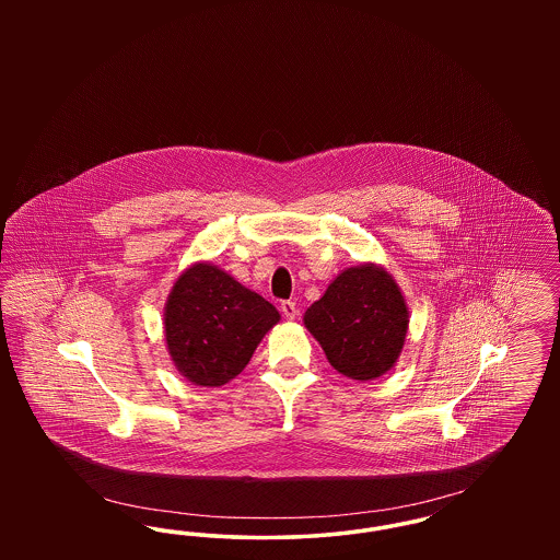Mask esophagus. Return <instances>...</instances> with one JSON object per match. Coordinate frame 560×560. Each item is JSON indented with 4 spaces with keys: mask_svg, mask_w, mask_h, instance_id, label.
<instances>
[{
    "mask_svg": "<svg viewBox=\"0 0 560 560\" xmlns=\"http://www.w3.org/2000/svg\"><path fill=\"white\" fill-rule=\"evenodd\" d=\"M281 313L288 320H293L298 317V306L293 302H281Z\"/></svg>",
    "mask_w": 560,
    "mask_h": 560,
    "instance_id": "1",
    "label": "esophagus"
}]
</instances>
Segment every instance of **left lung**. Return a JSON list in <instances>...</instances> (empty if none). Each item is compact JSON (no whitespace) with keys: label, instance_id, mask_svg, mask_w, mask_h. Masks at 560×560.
Returning <instances> with one entry per match:
<instances>
[{"label":"left lung","instance_id":"left-lung-1","mask_svg":"<svg viewBox=\"0 0 560 560\" xmlns=\"http://www.w3.org/2000/svg\"><path fill=\"white\" fill-rule=\"evenodd\" d=\"M304 327L336 372L370 382L395 368L409 311L395 277L375 262L342 270L304 313Z\"/></svg>","mask_w":560,"mask_h":560}]
</instances>
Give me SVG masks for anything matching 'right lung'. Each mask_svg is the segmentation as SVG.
Listing matches in <instances>:
<instances>
[{
	"mask_svg": "<svg viewBox=\"0 0 560 560\" xmlns=\"http://www.w3.org/2000/svg\"><path fill=\"white\" fill-rule=\"evenodd\" d=\"M279 320V311L260 293L212 262L185 268L163 306L165 347L174 368L206 388L240 375Z\"/></svg>",
	"mask_w": 560,
	"mask_h": 560,
	"instance_id": "1",
	"label": "right lung"
}]
</instances>
